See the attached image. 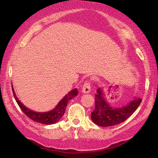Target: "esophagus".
<instances>
[{
    "instance_id": "1",
    "label": "esophagus",
    "mask_w": 158,
    "mask_h": 158,
    "mask_svg": "<svg viewBox=\"0 0 158 158\" xmlns=\"http://www.w3.org/2000/svg\"><path fill=\"white\" fill-rule=\"evenodd\" d=\"M90 89H91L90 84L88 82H86L83 85L82 89V92L84 94H88L90 92Z\"/></svg>"
}]
</instances>
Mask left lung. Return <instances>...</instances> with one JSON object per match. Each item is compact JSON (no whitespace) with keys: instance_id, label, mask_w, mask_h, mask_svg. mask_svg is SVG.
<instances>
[{"instance_id":"8db88e82","label":"left lung","mask_w":158,"mask_h":158,"mask_svg":"<svg viewBox=\"0 0 158 158\" xmlns=\"http://www.w3.org/2000/svg\"><path fill=\"white\" fill-rule=\"evenodd\" d=\"M141 102L140 98H135L126 106L114 107L107 102L103 89L99 88L95 95V109L91 114V118L94 123L100 127H107L118 125L132 115Z\"/></svg>"}]
</instances>
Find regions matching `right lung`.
<instances>
[{"instance_id":"1","label":"right lung","mask_w":158,"mask_h":158,"mask_svg":"<svg viewBox=\"0 0 158 158\" xmlns=\"http://www.w3.org/2000/svg\"><path fill=\"white\" fill-rule=\"evenodd\" d=\"M12 88L14 98H15L18 105L22 109V111L26 114L27 117H29L33 121L41 124H44V125H52V124H55L59 121L65 112V109L68 102L70 99L78 95L77 88L72 89L69 93L66 94L60 100L58 104L56 105V106L52 110L47 112H37L26 107L17 98L15 92H14L12 85Z\"/></svg>"}]
</instances>
